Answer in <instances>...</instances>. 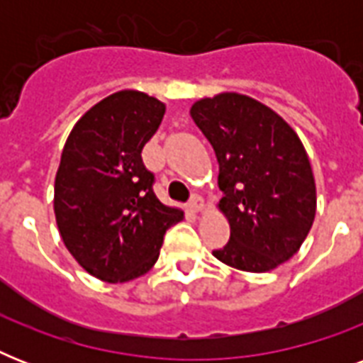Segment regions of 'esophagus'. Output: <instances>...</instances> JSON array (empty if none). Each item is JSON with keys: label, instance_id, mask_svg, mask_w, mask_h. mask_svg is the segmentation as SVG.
Wrapping results in <instances>:
<instances>
[{"label": "esophagus", "instance_id": "obj_1", "mask_svg": "<svg viewBox=\"0 0 363 363\" xmlns=\"http://www.w3.org/2000/svg\"><path fill=\"white\" fill-rule=\"evenodd\" d=\"M203 205H205L203 198H201V196H198V194H194L192 198H190V209L196 211V213L203 209Z\"/></svg>", "mask_w": 363, "mask_h": 363}]
</instances>
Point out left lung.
<instances>
[{
    "mask_svg": "<svg viewBox=\"0 0 363 363\" xmlns=\"http://www.w3.org/2000/svg\"><path fill=\"white\" fill-rule=\"evenodd\" d=\"M190 115L215 148L230 222V241L213 254L242 271L275 269L298 252L315 220V179L299 137L241 94L199 99Z\"/></svg>",
    "mask_w": 363,
    "mask_h": 363,
    "instance_id": "left-lung-1",
    "label": "left lung"
}]
</instances>
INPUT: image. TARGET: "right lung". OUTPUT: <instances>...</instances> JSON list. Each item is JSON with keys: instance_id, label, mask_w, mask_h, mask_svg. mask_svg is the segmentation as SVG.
<instances>
[{"instance_id": "add662e5", "label": "right lung", "mask_w": 363, "mask_h": 363, "mask_svg": "<svg viewBox=\"0 0 363 363\" xmlns=\"http://www.w3.org/2000/svg\"><path fill=\"white\" fill-rule=\"evenodd\" d=\"M164 113L156 98L122 90L94 105L65 143L54 182L56 224L73 258L101 281L145 275L165 232L182 218L156 198L141 156Z\"/></svg>"}]
</instances>
